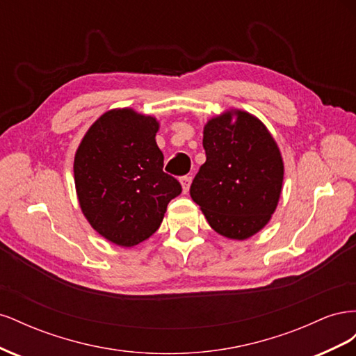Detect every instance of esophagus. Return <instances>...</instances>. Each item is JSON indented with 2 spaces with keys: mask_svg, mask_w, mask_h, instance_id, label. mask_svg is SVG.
Returning a JSON list of instances; mask_svg holds the SVG:
<instances>
[{
  "mask_svg": "<svg viewBox=\"0 0 356 356\" xmlns=\"http://www.w3.org/2000/svg\"><path fill=\"white\" fill-rule=\"evenodd\" d=\"M179 182H181V187H182V193H187V191L190 190L191 177H188V175H186V177H181Z\"/></svg>",
  "mask_w": 356,
  "mask_h": 356,
  "instance_id": "34e87169",
  "label": "esophagus"
}]
</instances>
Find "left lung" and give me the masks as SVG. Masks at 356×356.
I'll list each match as a JSON object with an SVG mask.
<instances>
[{"mask_svg":"<svg viewBox=\"0 0 356 356\" xmlns=\"http://www.w3.org/2000/svg\"><path fill=\"white\" fill-rule=\"evenodd\" d=\"M207 161L190 187L211 227L243 241L270 221L282 191L284 161L267 127L252 114L232 110L203 129Z\"/></svg>","mask_w":356,"mask_h":356,"instance_id":"1","label":"left lung"}]
</instances>
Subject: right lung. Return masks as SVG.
I'll return each instance as SVG.
<instances>
[{
    "mask_svg": "<svg viewBox=\"0 0 356 356\" xmlns=\"http://www.w3.org/2000/svg\"><path fill=\"white\" fill-rule=\"evenodd\" d=\"M157 131L152 115L111 110L90 126L75 153L74 181L84 217L118 246L147 241L168 203L181 195L179 182L163 172Z\"/></svg>",
    "mask_w": 356,
    "mask_h": 356,
    "instance_id": "1",
    "label": "right lung"
}]
</instances>
